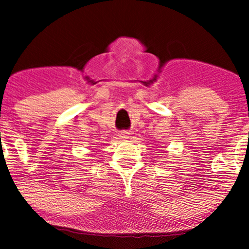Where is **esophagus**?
I'll list each match as a JSON object with an SVG mask.
<instances>
[{"label": "esophagus", "instance_id": "esophagus-1", "mask_svg": "<svg viewBox=\"0 0 249 249\" xmlns=\"http://www.w3.org/2000/svg\"><path fill=\"white\" fill-rule=\"evenodd\" d=\"M118 135H119V138H121V139H126V138L128 137V132L123 131V132H121V133H119Z\"/></svg>", "mask_w": 249, "mask_h": 249}]
</instances>
